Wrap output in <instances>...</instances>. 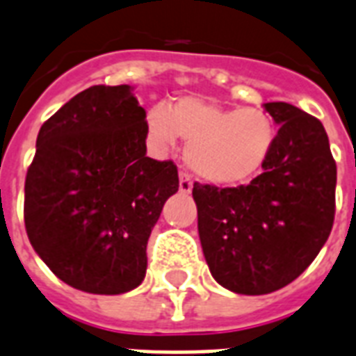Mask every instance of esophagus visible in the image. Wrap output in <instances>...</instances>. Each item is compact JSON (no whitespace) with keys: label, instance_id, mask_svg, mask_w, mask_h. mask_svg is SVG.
Masks as SVG:
<instances>
[{"label":"esophagus","instance_id":"1","mask_svg":"<svg viewBox=\"0 0 356 356\" xmlns=\"http://www.w3.org/2000/svg\"><path fill=\"white\" fill-rule=\"evenodd\" d=\"M179 190L183 193H190L192 192V179H190V175L184 172L179 173Z\"/></svg>","mask_w":356,"mask_h":356}]
</instances>
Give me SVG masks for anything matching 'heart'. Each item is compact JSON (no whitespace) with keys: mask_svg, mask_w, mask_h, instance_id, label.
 Here are the masks:
<instances>
[{"mask_svg":"<svg viewBox=\"0 0 356 356\" xmlns=\"http://www.w3.org/2000/svg\"><path fill=\"white\" fill-rule=\"evenodd\" d=\"M148 128L163 146H170L175 135L186 140L188 166L216 186L252 181L276 140V128L267 111L223 108L197 97H181L166 108H153Z\"/></svg>","mask_w":356,"mask_h":356,"instance_id":"obj_1","label":"heart"}]
</instances>
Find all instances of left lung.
<instances>
[{"mask_svg":"<svg viewBox=\"0 0 356 356\" xmlns=\"http://www.w3.org/2000/svg\"><path fill=\"white\" fill-rule=\"evenodd\" d=\"M278 124L273 152L250 184L193 183L204 259L219 285L268 294L296 280L318 256L334 221L337 163L313 115L268 102Z\"/></svg>","mask_w":356,"mask_h":356,"instance_id":"left-lung-1","label":"left lung"}]
</instances>
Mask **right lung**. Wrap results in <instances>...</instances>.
<instances>
[{
  "instance_id": "obj_1",
  "label": "right lung",
  "mask_w": 356,
  "mask_h": 356,
  "mask_svg": "<svg viewBox=\"0 0 356 356\" xmlns=\"http://www.w3.org/2000/svg\"><path fill=\"white\" fill-rule=\"evenodd\" d=\"M146 111L129 86H93L43 122L25 179L29 241L58 278L93 294L146 276V245L179 190L172 161L146 157Z\"/></svg>"
}]
</instances>
